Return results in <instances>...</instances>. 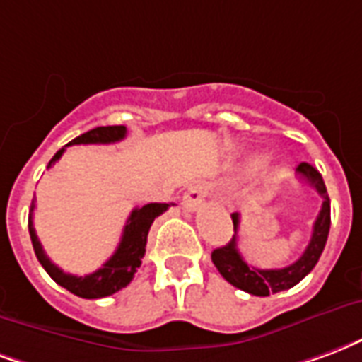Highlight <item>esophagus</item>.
<instances>
[{"label": "esophagus", "instance_id": "obj_1", "mask_svg": "<svg viewBox=\"0 0 362 362\" xmlns=\"http://www.w3.org/2000/svg\"><path fill=\"white\" fill-rule=\"evenodd\" d=\"M203 197H205V188H203L202 184L189 186L188 192L182 197V207L186 209V211H189V213H194V211H197L199 205L203 203Z\"/></svg>", "mask_w": 362, "mask_h": 362}]
</instances>
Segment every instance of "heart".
Instances as JSON below:
<instances>
[{
  "label": "heart",
  "mask_w": 362,
  "mask_h": 362,
  "mask_svg": "<svg viewBox=\"0 0 362 362\" xmlns=\"http://www.w3.org/2000/svg\"><path fill=\"white\" fill-rule=\"evenodd\" d=\"M264 160H267V159H264V157H261V155H259V157H251V159H247L245 163H243L242 170L245 174L257 173V170H259V168L264 165Z\"/></svg>",
  "instance_id": "heart-1"
}]
</instances>
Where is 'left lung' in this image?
<instances>
[{
    "label": "left lung",
    "mask_w": 362,
    "mask_h": 362,
    "mask_svg": "<svg viewBox=\"0 0 362 362\" xmlns=\"http://www.w3.org/2000/svg\"><path fill=\"white\" fill-rule=\"evenodd\" d=\"M299 178L309 182L313 188L317 189L320 197H322V207L318 213L317 221L313 224V235L303 255L297 259L296 263L288 264L284 269H255L243 261V257L238 251V228H240V215L234 213L232 222H234L235 235L230 240L226 245L215 249L211 253L213 263L222 274V278L235 286L238 290H243L251 293V296L267 297L270 293H278V291L290 290L296 284L303 280L310 270L315 269L318 259L322 255L324 245L328 240V232H330V197L326 194V186L320 173L317 168L310 167L309 163H301L297 167Z\"/></svg>",
    "instance_id": "8db88e82"
}]
</instances>
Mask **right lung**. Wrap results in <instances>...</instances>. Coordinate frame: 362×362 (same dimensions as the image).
Returning <instances> with one entry per match:
<instances>
[{
	"label": "right lung",
	"instance_id": "add662e5",
	"mask_svg": "<svg viewBox=\"0 0 362 362\" xmlns=\"http://www.w3.org/2000/svg\"><path fill=\"white\" fill-rule=\"evenodd\" d=\"M127 136V127H98L90 130V132L82 134L78 138H74L71 144L66 146H78V144H115V141L124 140ZM65 146V147H66ZM59 149L57 153L53 155V159L49 160L47 168L55 165L61 155L65 151ZM36 207V202H32L30 207V216H28V232H30L32 247L34 253L38 257L40 264L44 267L45 272L59 284L63 286L65 290L71 293L84 299H99V297L113 296L122 288H127L128 284L132 282L136 270L140 269L141 259L146 255V243H147V234L151 224L159 215H163L170 203H147L144 207H136L130 213L127 221V226L122 230V238L117 251L113 255L109 257V261L103 263L101 269H98L92 274H86V276H74V274H66L63 270L59 269L57 264H53L49 261V257L45 255L44 247L40 243L34 224H32V211Z\"/></svg>",
	"mask_w": 362,
	"mask_h": 362
}]
</instances>
